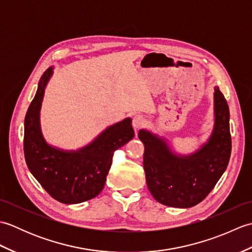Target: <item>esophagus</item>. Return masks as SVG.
I'll list each match as a JSON object with an SVG mask.
<instances>
[{"label": "esophagus", "instance_id": "esophagus-1", "mask_svg": "<svg viewBox=\"0 0 252 252\" xmlns=\"http://www.w3.org/2000/svg\"><path fill=\"white\" fill-rule=\"evenodd\" d=\"M145 118H144L142 115H135L133 117V120H132V126L134 127L135 130L141 129V127L145 125Z\"/></svg>", "mask_w": 252, "mask_h": 252}]
</instances>
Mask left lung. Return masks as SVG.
<instances>
[{
  "label": "left lung",
  "instance_id": "obj_1",
  "mask_svg": "<svg viewBox=\"0 0 252 252\" xmlns=\"http://www.w3.org/2000/svg\"><path fill=\"white\" fill-rule=\"evenodd\" d=\"M144 144V170L149 191L158 202L190 208L208 196L225 171L232 151L227 101L215 88V126L207 143L189 156L174 154L163 138L138 132Z\"/></svg>",
  "mask_w": 252,
  "mask_h": 252
}]
</instances>
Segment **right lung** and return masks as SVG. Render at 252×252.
<instances>
[{"mask_svg":"<svg viewBox=\"0 0 252 252\" xmlns=\"http://www.w3.org/2000/svg\"><path fill=\"white\" fill-rule=\"evenodd\" d=\"M53 74L49 68L41 77L34 98L25 118L26 163L41 186L57 201L72 205L92 199L103 190L115 151L134 136L131 118L101 132L76 152L63 151L46 143L40 126L44 90Z\"/></svg>","mask_w":252,"mask_h":252,"instance_id":"right-lung-1","label":"right lung"}]
</instances>
